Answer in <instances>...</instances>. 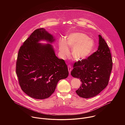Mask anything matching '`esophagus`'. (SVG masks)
<instances>
[{"label":"esophagus","instance_id":"34e87169","mask_svg":"<svg viewBox=\"0 0 125 125\" xmlns=\"http://www.w3.org/2000/svg\"><path fill=\"white\" fill-rule=\"evenodd\" d=\"M68 71H69V73H70L72 71V67L70 65H69L68 66Z\"/></svg>","mask_w":125,"mask_h":125}]
</instances>
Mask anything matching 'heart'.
I'll return each instance as SVG.
<instances>
[{
    "instance_id": "1",
    "label": "heart",
    "mask_w": 125,
    "mask_h": 125,
    "mask_svg": "<svg viewBox=\"0 0 125 125\" xmlns=\"http://www.w3.org/2000/svg\"><path fill=\"white\" fill-rule=\"evenodd\" d=\"M95 47L94 40L82 32H73L69 34L66 39L59 40L60 54L65 58L70 54L69 49H72L73 58L77 61H82L91 55Z\"/></svg>"
}]
</instances>
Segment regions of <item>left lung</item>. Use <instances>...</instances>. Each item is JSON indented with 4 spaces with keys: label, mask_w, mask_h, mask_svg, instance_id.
Listing matches in <instances>:
<instances>
[{
    "label": "left lung",
    "mask_w": 125,
    "mask_h": 125,
    "mask_svg": "<svg viewBox=\"0 0 125 125\" xmlns=\"http://www.w3.org/2000/svg\"><path fill=\"white\" fill-rule=\"evenodd\" d=\"M97 51L87 59L74 63L72 76L81 80L82 84L75 91L84 98H90L99 94L108 84L113 62L110 49L104 39L99 35Z\"/></svg>",
    "instance_id": "1"
}]
</instances>
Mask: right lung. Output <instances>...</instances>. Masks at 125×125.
I'll list each match as a JSON object with an SVG mask.
<instances>
[{"label":"right lung","instance_id":"1","mask_svg":"<svg viewBox=\"0 0 125 125\" xmlns=\"http://www.w3.org/2000/svg\"><path fill=\"white\" fill-rule=\"evenodd\" d=\"M46 41L47 44H42ZM55 39L44 28L34 31L21 47L16 72L22 90L36 99L50 97L59 80L69 74L64 61L55 55L52 45Z\"/></svg>","mask_w":125,"mask_h":125}]
</instances>
